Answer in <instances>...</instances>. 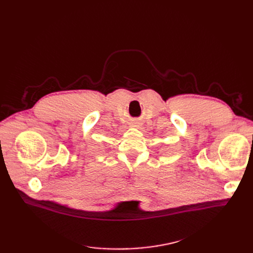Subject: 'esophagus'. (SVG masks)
I'll list each match as a JSON object with an SVG mask.
<instances>
[{"mask_svg":"<svg viewBox=\"0 0 253 253\" xmlns=\"http://www.w3.org/2000/svg\"><path fill=\"white\" fill-rule=\"evenodd\" d=\"M133 124H134V126H135V127H138V128H140V127L142 126V123H141L140 121H134V123H133Z\"/></svg>","mask_w":253,"mask_h":253,"instance_id":"1","label":"esophagus"}]
</instances>
